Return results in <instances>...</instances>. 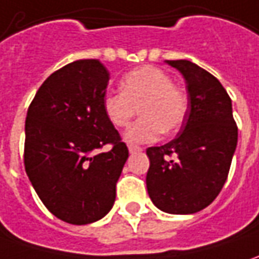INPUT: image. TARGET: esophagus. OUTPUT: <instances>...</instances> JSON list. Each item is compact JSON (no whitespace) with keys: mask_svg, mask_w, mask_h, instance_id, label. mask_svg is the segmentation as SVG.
Returning a JSON list of instances; mask_svg holds the SVG:
<instances>
[{"mask_svg":"<svg viewBox=\"0 0 259 259\" xmlns=\"http://www.w3.org/2000/svg\"><path fill=\"white\" fill-rule=\"evenodd\" d=\"M129 152L133 154V153H139L142 152V147H139V146H133V144H130L129 146Z\"/></svg>","mask_w":259,"mask_h":259,"instance_id":"obj_1","label":"esophagus"}]
</instances>
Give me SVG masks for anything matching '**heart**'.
<instances>
[{
	"label": "heart",
	"instance_id": "1",
	"mask_svg": "<svg viewBox=\"0 0 259 259\" xmlns=\"http://www.w3.org/2000/svg\"><path fill=\"white\" fill-rule=\"evenodd\" d=\"M122 92L103 96V112L116 127H126L136 115L142 117L130 127L124 139L132 144L152 143L164 133H173L187 115V96L159 68L142 66L130 70L120 82Z\"/></svg>",
	"mask_w": 259,
	"mask_h": 259
}]
</instances>
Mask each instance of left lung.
Here are the masks:
<instances>
[{"label":"left lung","mask_w":259,"mask_h":259,"mask_svg":"<svg viewBox=\"0 0 259 259\" xmlns=\"http://www.w3.org/2000/svg\"><path fill=\"white\" fill-rule=\"evenodd\" d=\"M166 63L186 79L189 110L176 139L146 150L150 160L146 184L161 211L194 214L210 205L223 189L238 129L231 99L215 76L186 59Z\"/></svg>","instance_id":"1"}]
</instances>
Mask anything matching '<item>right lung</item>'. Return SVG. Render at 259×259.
<instances>
[{"instance_id": "obj_1", "label": "right lung", "mask_w": 259, "mask_h": 259, "mask_svg": "<svg viewBox=\"0 0 259 259\" xmlns=\"http://www.w3.org/2000/svg\"><path fill=\"white\" fill-rule=\"evenodd\" d=\"M109 72L98 59L68 63L49 76L28 107L24 164L44 205L83 226L113 207L127 146L103 112ZM105 144L109 152L98 153Z\"/></svg>"}]
</instances>
